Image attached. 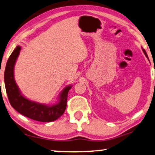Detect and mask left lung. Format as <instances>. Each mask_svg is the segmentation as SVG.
I'll list each match as a JSON object with an SVG mask.
<instances>
[{"label":"left lung","mask_w":155,"mask_h":155,"mask_svg":"<svg viewBox=\"0 0 155 155\" xmlns=\"http://www.w3.org/2000/svg\"><path fill=\"white\" fill-rule=\"evenodd\" d=\"M143 53H144V54H145V55L147 57V58H148V55H147V54H146V51L144 50L143 49Z\"/></svg>","instance_id":"8db88e82"}]
</instances>
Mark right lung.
I'll return each mask as SVG.
<instances>
[{
  "label": "right lung",
  "mask_w": 155,
  "mask_h": 155,
  "mask_svg": "<svg viewBox=\"0 0 155 155\" xmlns=\"http://www.w3.org/2000/svg\"><path fill=\"white\" fill-rule=\"evenodd\" d=\"M21 47L17 46L7 60L5 70L4 80L6 92L10 104L15 110L27 117L42 122L56 120L62 115L67 108L68 93L71 86H67L60 95L59 102L48 106L29 100L21 94L14 80V65L20 54Z\"/></svg>",
  "instance_id": "obj_1"
}]
</instances>
